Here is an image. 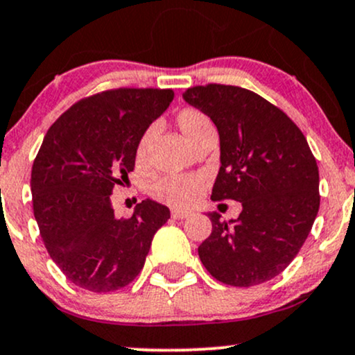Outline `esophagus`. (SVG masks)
<instances>
[{
    "mask_svg": "<svg viewBox=\"0 0 355 355\" xmlns=\"http://www.w3.org/2000/svg\"><path fill=\"white\" fill-rule=\"evenodd\" d=\"M190 215H191V211H187V210H178V209H173V210H172V217H173L175 220L187 218V217H190Z\"/></svg>",
    "mask_w": 355,
    "mask_h": 355,
    "instance_id": "1",
    "label": "esophagus"
}]
</instances>
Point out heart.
Segmentation results:
<instances>
[{"label": "heart", "instance_id": "heart-1", "mask_svg": "<svg viewBox=\"0 0 355 355\" xmlns=\"http://www.w3.org/2000/svg\"><path fill=\"white\" fill-rule=\"evenodd\" d=\"M177 125L187 140L193 141L203 130L210 128L211 121L205 113L197 108H183L177 115ZM153 140V128L145 130L137 145L135 158L140 166L146 165L150 157V146ZM207 187V178L200 173H182L165 175L153 183L150 193L157 200L172 207H191L200 200L203 190Z\"/></svg>", "mask_w": 355, "mask_h": 355}]
</instances>
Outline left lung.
<instances>
[{"instance_id":"left-lung-1","label":"left lung","mask_w":355,"mask_h":355,"mask_svg":"<svg viewBox=\"0 0 355 355\" xmlns=\"http://www.w3.org/2000/svg\"><path fill=\"white\" fill-rule=\"evenodd\" d=\"M210 116L220 137V170L211 200L242 203L239 218L211 211L198 257L211 277L252 287L287 268L319 211V168L299 126L250 89L210 83L183 93Z\"/></svg>"}]
</instances>
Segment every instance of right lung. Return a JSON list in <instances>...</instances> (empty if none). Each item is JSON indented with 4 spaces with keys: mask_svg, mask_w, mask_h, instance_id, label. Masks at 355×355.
<instances>
[{
    "mask_svg": "<svg viewBox=\"0 0 355 355\" xmlns=\"http://www.w3.org/2000/svg\"><path fill=\"white\" fill-rule=\"evenodd\" d=\"M173 96L172 89H107L73 105L44 137L31 170L35 218L53 262L81 288L128 285L170 218L168 207L150 198L130 218H116L110 195L135 168L138 140Z\"/></svg>",
    "mask_w": 355,
    "mask_h": 355,
    "instance_id": "right-lung-1",
    "label": "right lung"
}]
</instances>
